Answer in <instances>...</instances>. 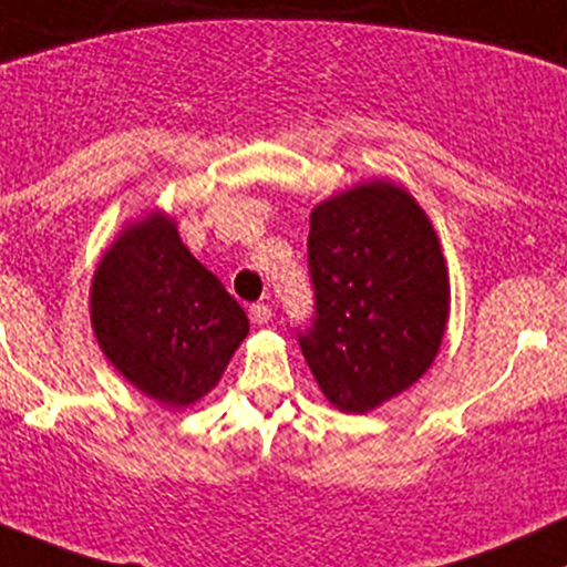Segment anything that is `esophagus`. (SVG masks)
<instances>
[{"label":"esophagus","mask_w":567,"mask_h":567,"mask_svg":"<svg viewBox=\"0 0 567 567\" xmlns=\"http://www.w3.org/2000/svg\"><path fill=\"white\" fill-rule=\"evenodd\" d=\"M250 320L255 326H266L271 320V307L269 303H252L250 307Z\"/></svg>","instance_id":"1"}]
</instances>
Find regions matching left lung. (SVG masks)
Wrapping results in <instances>:
<instances>
[{
    "label": "left lung",
    "instance_id": "8db88e82",
    "mask_svg": "<svg viewBox=\"0 0 567 567\" xmlns=\"http://www.w3.org/2000/svg\"><path fill=\"white\" fill-rule=\"evenodd\" d=\"M315 317L303 358L336 409L365 414L431 369L450 277L425 209L401 185L371 179L309 217Z\"/></svg>",
    "mask_w": 567,
    "mask_h": 567
}]
</instances>
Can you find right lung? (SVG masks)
Listing matches in <instances>:
<instances>
[{"mask_svg":"<svg viewBox=\"0 0 567 567\" xmlns=\"http://www.w3.org/2000/svg\"><path fill=\"white\" fill-rule=\"evenodd\" d=\"M99 347L136 390L183 409L215 388L250 320L169 215L128 223L91 282Z\"/></svg>","mask_w":567,"mask_h":567,"instance_id":"obj_1","label":"right lung"}]
</instances>
